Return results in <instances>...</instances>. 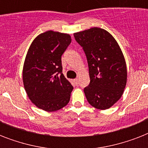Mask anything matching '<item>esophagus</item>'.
Here are the masks:
<instances>
[{
	"label": "esophagus",
	"mask_w": 148,
	"mask_h": 148,
	"mask_svg": "<svg viewBox=\"0 0 148 148\" xmlns=\"http://www.w3.org/2000/svg\"><path fill=\"white\" fill-rule=\"evenodd\" d=\"M78 81H79L78 79L75 78V79H74V81H74V83L76 84H78Z\"/></svg>",
	"instance_id": "1"
}]
</instances>
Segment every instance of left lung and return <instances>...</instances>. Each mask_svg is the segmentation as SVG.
<instances>
[{
  "instance_id": "left-lung-1",
  "label": "left lung",
  "mask_w": 148,
  "mask_h": 148,
  "mask_svg": "<svg viewBox=\"0 0 148 148\" xmlns=\"http://www.w3.org/2000/svg\"><path fill=\"white\" fill-rule=\"evenodd\" d=\"M85 52L90 84L84 89L88 103L99 110L112 107L126 87L127 66L124 54L108 31L94 27L74 34Z\"/></svg>"
}]
</instances>
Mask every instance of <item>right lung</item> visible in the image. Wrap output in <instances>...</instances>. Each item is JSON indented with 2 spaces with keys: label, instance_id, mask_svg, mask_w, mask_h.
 <instances>
[{
  "label": "right lung",
  "instance_id": "right-lung-1",
  "mask_svg": "<svg viewBox=\"0 0 148 148\" xmlns=\"http://www.w3.org/2000/svg\"><path fill=\"white\" fill-rule=\"evenodd\" d=\"M71 38L68 34L47 31L34 38L23 67L27 95L37 108L47 112L67 105L73 86L62 73L61 56Z\"/></svg>",
  "mask_w": 148,
  "mask_h": 148
}]
</instances>
